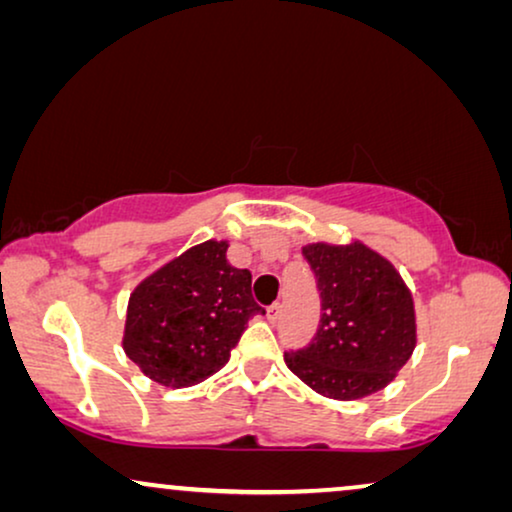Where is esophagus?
<instances>
[{"label":"esophagus","instance_id":"obj_1","mask_svg":"<svg viewBox=\"0 0 512 512\" xmlns=\"http://www.w3.org/2000/svg\"><path fill=\"white\" fill-rule=\"evenodd\" d=\"M279 312H282V305H279V303L268 307V314H265V317H268L270 324H275V321L279 319Z\"/></svg>","mask_w":512,"mask_h":512}]
</instances>
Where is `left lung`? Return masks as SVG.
I'll return each instance as SVG.
<instances>
[{"instance_id": "left-lung-1", "label": "left lung", "mask_w": 512, "mask_h": 512, "mask_svg": "<svg viewBox=\"0 0 512 512\" xmlns=\"http://www.w3.org/2000/svg\"><path fill=\"white\" fill-rule=\"evenodd\" d=\"M303 256L317 282L321 319L310 345L284 352L286 366L338 401L384 389L417 342L408 286L394 265L359 242L310 244Z\"/></svg>"}]
</instances>
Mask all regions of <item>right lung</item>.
Listing matches in <instances>:
<instances>
[{
	"mask_svg": "<svg viewBox=\"0 0 512 512\" xmlns=\"http://www.w3.org/2000/svg\"><path fill=\"white\" fill-rule=\"evenodd\" d=\"M228 244L209 240L174 258L132 291L123 349L146 377L179 389L223 368L249 319L265 310L251 272L233 268Z\"/></svg>",
	"mask_w": 512,
	"mask_h": 512,
	"instance_id": "right-lung-1",
	"label": "right lung"
}]
</instances>
